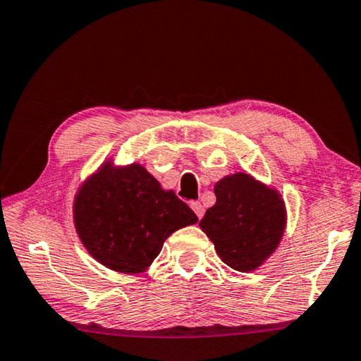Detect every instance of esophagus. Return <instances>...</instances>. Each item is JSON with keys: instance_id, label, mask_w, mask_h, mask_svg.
Returning <instances> with one entry per match:
<instances>
[{"instance_id": "obj_1", "label": "esophagus", "mask_w": 361, "mask_h": 361, "mask_svg": "<svg viewBox=\"0 0 361 361\" xmlns=\"http://www.w3.org/2000/svg\"><path fill=\"white\" fill-rule=\"evenodd\" d=\"M191 209L195 211V214L197 215V219H201L204 215V206L199 201H192L191 202Z\"/></svg>"}]
</instances>
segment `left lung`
I'll use <instances>...</instances> for the list:
<instances>
[{
	"label": "left lung",
	"instance_id": "obj_1",
	"mask_svg": "<svg viewBox=\"0 0 361 361\" xmlns=\"http://www.w3.org/2000/svg\"><path fill=\"white\" fill-rule=\"evenodd\" d=\"M214 192L217 201L199 227L225 264L240 272L256 271L276 252L285 233L282 195L245 171L225 175L215 183Z\"/></svg>",
	"mask_w": 361,
	"mask_h": 361
}]
</instances>
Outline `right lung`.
I'll return each mask as SVG.
<instances>
[{
	"label": "right lung",
	"mask_w": 361,
	"mask_h": 361,
	"mask_svg": "<svg viewBox=\"0 0 361 361\" xmlns=\"http://www.w3.org/2000/svg\"><path fill=\"white\" fill-rule=\"evenodd\" d=\"M74 228L97 262L120 274H142L165 240L197 222L196 214L171 190L133 162L109 157L80 183L73 201Z\"/></svg>",
	"instance_id": "1"
}]
</instances>
